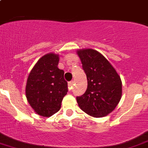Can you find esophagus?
I'll list each match as a JSON object with an SVG mask.
<instances>
[{
	"label": "esophagus",
	"instance_id": "1",
	"mask_svg": "<svg viewBox=\"0 0 148 148\" xmlns=\"http://www.w3.org/2000/svg\"><path fill=\"white\" fill-rule=\"evenodd\" d=\"M74 83H75V81H70L68 83V86H69V89H71L72 88H73V85H74Z\"/></svg>",
	"mask_w": 148,
	"mask_h": 148
}]
</instances>
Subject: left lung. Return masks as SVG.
Listing matches in <instances>:
<instances>
[{
    "label": "left lung",
    "mask_w": 148,
    "mask_h": 148,
    "mask_svg": "<svg viewBox=\"0 0 148 148\" xmlns=\"http://www.w3.org/2000/svg\"><path fill=\"white\" fill-rule=\"evenodd\" d=\"M87 78V89L77 97L81 110L93 117H102L114 110L122 97V81L111 63L94 49L77 51Z\"/></svg>",
    "instance_id": "obj_1"
}]
</instances>
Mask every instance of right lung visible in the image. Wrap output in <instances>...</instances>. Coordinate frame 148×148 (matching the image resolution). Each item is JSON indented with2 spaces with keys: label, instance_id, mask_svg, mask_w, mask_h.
I'll return each mask as SVG.
<instances>
[{
  "label": "right lung",
  "instance_id": "right-lung-1",
  "mask_svg": "<svg viewBox=\"0 0 148 148\" xmlns=\"http://www.w3.org/2000/svg\"><path fill=\"white\" fill-rule=\"evenodd\" d=\"M59 54L49 53L42 56L30 72L25 86L28 103L40 116H52L59 111L67 95L64 72L58 68Z\"/></svg>",
  "mask_w": 148,
  "mask_h": 148
}]
</instances>
